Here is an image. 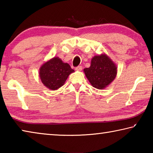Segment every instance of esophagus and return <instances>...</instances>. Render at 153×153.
Here are the masks:
<instances>
[{
    "label": "esophagus",
    "mask_w": 153,
    "mask_h": 153,
    "mask_svg": "<svg viewBox=\"0 0 153 153\" xmlns=\"http://www.w3.org/2000/svg\"><path fill=\"white\" fill-rule=\"evenodd\" d=\"M76 70L78 71H81L82 70V66H77L76 67Z\"/></svg>",
    "instance_id": "obj_1"
}]
</instances>
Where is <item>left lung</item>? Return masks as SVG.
<instances>
[{
  "label": "left lung",
  "mask_w": 153,
  "mask_h": 153,
  "mask_svg": "<svg viewBox=\"0 0 153 153\" xmlns=\"http://www.w3.org/2000/svg\"><path fill=\"white\" fill-rule=\"evenodd\" d=\"M84 72L93 87L102 90L115 79L117 67L109 56L102 53L93 56L90 67L85 68Z\"/></svg>",
  "instance_id": "8db88e82"
}]
</instances>
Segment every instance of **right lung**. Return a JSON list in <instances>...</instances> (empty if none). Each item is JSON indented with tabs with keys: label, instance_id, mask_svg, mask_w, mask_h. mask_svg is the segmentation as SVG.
I'll return each instance as SVG.
<instances>
[{
	"label": "right lung",
	"instance_id": "1",
	"mask_svg": "<svg viewBox=\"0 0 153 153\" xmlns=\"http://www.w3.org/2000/svg\"><path fill=\"white\" fill-rule=\"evenodd\" d=\"M74 71L68 63L55 56L41 65L39 77L46 88L51 90H56L63 86L67 77Z\"/></svg>",
	"mask_w": 153,
	"mask_h": 153
}]
</instances>
